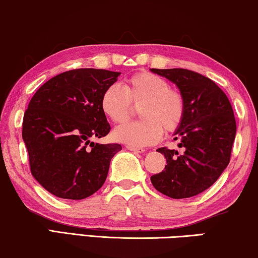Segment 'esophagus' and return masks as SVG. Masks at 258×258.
<instances>
[{
    "instance_id": "obj_1",
    "label": "esophagus",
    "mask_w": 258,
    "mask_h": 258,
    "mask_svg": "<svg viewBox=\"0 0 258 258\" xmlns=\"http://www.w3.org/2000/svg\"><path fill=\"white\" fill-rule=\"evenodd\" d=\"M126 149L129 151H133L135 153H144L145 150L143 149V147H135V146H130V145H126Z\"/></svg>"
}]
</instances>
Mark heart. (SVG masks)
<instances>
[{
	"label": "heart",
	"mask_w": 258,
	"mask_h": 258,
	"mask_svg": "<svg viewBox=\"0 0 258 258\" xmlns=\"http://www.w3.org/2000/svg\"><path fill=\"white\" fill-rule=\"evenodd\" d=\"M139 106L142 120L128 122L114 129L115 141L130 146L153 145L162 137L163 130L172 133L185 115V99L178 89L171 88L166 79L150 72H139L125 80L123 88L111 84L100 97L101 112L113 123H122Z\"/></svg>",
	"instance_id": "obj_1"
}]
</instances>
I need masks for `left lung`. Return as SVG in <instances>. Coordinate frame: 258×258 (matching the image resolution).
Listing matches in <instances>:
<instances>
[{"label":"left lung","mask_w":258,"mask_h":258,"mask_svg":"<svg viewBox=\"0 0 258 258\" xmlns=\"http://www.w3.org/2000/svg\"><path fill=\"white\" fill-rule=\"evenodd\" d=\"M175 83L185 99V115L174 134L181 152L158 149L164 170L151 177L153 186L172 199L197 196L218 179L231 158L236 123L231 103L212 80L184 69L158 70Z\"/></svg>","instance_id":"obj_1"}]
</instances>
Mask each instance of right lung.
Returning a JSON list of instances; mask_svg holds the SVG:
<instances>
[{"label": "right lung", "instance_id": "obj_1", "mask_svg": "<svg viewBox=\"0 0 258 258\" xmlns=\"http://www.w3.org/2000/svg\"><path fill=\"white\" fill-rule=\"evenodd\" d=\"M120 72L79 69L50 79L35 92L23 121L31 172L46 191L82 200L103 186L120 144H98L111 125L100 97Z\"/></svg>", "mask_w": 258, "mask_h": 258}]
</instances>
